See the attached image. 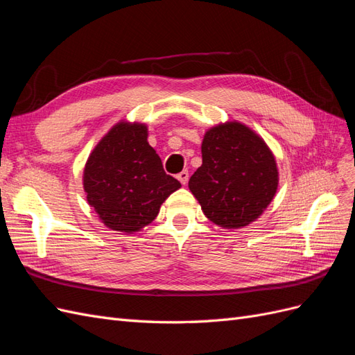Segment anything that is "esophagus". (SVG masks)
<instances>
[{
    "label": "esophagus",
    "mask_w": 355,
    "mask_h": 355,
    "mask_svg": "<svg viewBox=\"0 0 355 355\" xmlns=\"http://www.w3.org/2000/svg\"><path fill=\"white\" fill-rule=\"evenodd\" d=\"M176 178L179 179V182H180L182 185H187V182H188V179H189V173H188V170L180 171V173H179Z\"/></svg>",
    "instance_id": "obj_1"
}]
</instances>
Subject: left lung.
<instances>
[{"label":"left lung","instance_id":"left-lung-1","mask_svg":"<svg viewBox=\"0 0 355 355\" xmlns=\"http://www.w3.org/2000/svg\"><path fill=\"white\" fill-rule=\"evenodd\" d=\"M201 154L188 185L204 214L227 230L259 218L278 187L275 158L262 139L241 123L219 124L204 135Z\"/></svg>","mask_w":355,"mask_h":355}]
</instances>
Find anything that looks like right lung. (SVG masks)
<instances>
[{
    "instance_id": "right-lung-1",
    "label": "right lung",
    "mask_w": 355,
    "mask_h": 355,
    "mask_svg": "<svg viewBox=\"0 0 355 355\" xmlns=\"http://www.w3.org/2000/svg\"><path fill=\"white\" fill-rule=\"evenodd\" d=\"M146 137L145 124L118 123L85 163L83 184L87 201L114 231L142 230L180 188V182L166 173Z\"/></svg>"
}]
</instances>
